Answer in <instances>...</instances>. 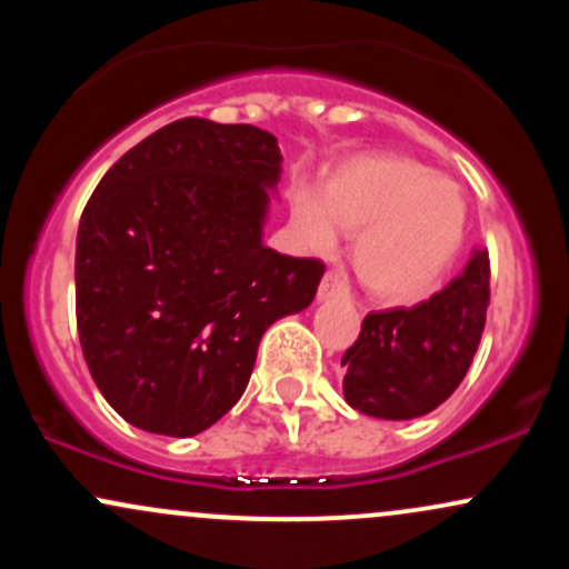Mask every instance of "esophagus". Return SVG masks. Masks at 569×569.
<instances>
[{
	"instance_id": "obj_1",
	"label": "esophagus",
	"mask_w": 569,
	"mask_h": 569,
	"mask_svg": "<svg viewBox=\"0 0 569 569\" xmlns=\"http://www.w3.org/2000/svg\"><path fill=\"white\" fill-rule=\"evenodd\" d=\"M318 297L321 299H331V297L348 299V286H345L342 280L335 276V272H326L321 286H318Z\"/></svg>"
}]
</instances>
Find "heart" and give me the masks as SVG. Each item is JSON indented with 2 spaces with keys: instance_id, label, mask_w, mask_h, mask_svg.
I'll return each instance as SVG.
<instances>
[{
  "instance_id": "heart-1",
  "label": "heart",
  "mask_w": 569,
  "mask_h": 569,
  "mask_svg": "<svg viewBox=\"0 0 569 569\" xmlns=\"http://www.w3.org/2000/svg\"><path fill=\"white\" fill-rule=\"evenodd\" d=\"M356 232L352 264L377 297L409 302L439 283L466 232V200L452 179L396 154H363L337 168L321 194H291V234L331 253Z\"/></svg>"
}]
</instances>
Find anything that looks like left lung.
Wrapping results in <instances>:
<instances>
[{"mask_svg": "<svg viewBox=\"0 0 569 569\" xmlns=\"http://www.w3.org/2000/svg\"><path fill=\"white\" fill-rule=\"evenodd\" d=\"M489 305L487 248L415 307L369 312L342 356L345 401L377 420H415L441 407L471 367Z\"/></svg>", "mask_w": 569, "mask_h": 569, "instance_id": "1", "label": "left lung"}]
</instances>
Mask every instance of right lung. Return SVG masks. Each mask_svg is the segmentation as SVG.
Returning <instances> with one entry per match:
<instances>
[{
  "instance_id": "right-lung-1",
  "label": "right lung",
  "mask_w": 569,
  "mask_h": 569,
  "mask_svg": "<svg viewBox=\"0 0 569 569\" xmlns=\"http://www.w3.org/2000/svg\"><path fill=\"white\" fill-rule=\"evenodd\" d=\"M278 139L187 117L109 168L77 232V331L122 420L187 439L230 411L262 335L310 307L323 264L264 246Z\"/></svg>"
}]
</instances>
